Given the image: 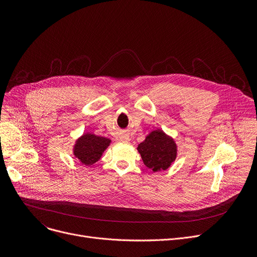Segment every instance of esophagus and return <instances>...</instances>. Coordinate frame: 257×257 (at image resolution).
<instances>
[{
    "instance_id": "obj_1",
    "label": "esophagus",
    "mask_w": 257,
    "mask_h": 257,
    "mask_svg": "<svg viewBox=\"0 0 257 257\" xmlns=\"http://www.w3.org/2000/svg\"><path fill=\"white\" fill-rule=\"evenodd\" d=\"M120 140H121L122 142H124V143H128V142L130 141V139H129L128 136H123V137L120 138Z\"/></svg>"
}]
</instances>
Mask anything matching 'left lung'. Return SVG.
Returning a JSON list of instances; mask_svg holds the SVG:
<instances>
[{"label": "left lung", "mask_w": 257, "mask_h": 257, "mask_svg": "<svg viewBox=\"0 0 257 257\" xmlns=\"http://www.w3.org/2000/svg\"><path fill=\"white\" fill-rule=\"evenodd\" d=\"M137 151L143 164L156 173L171 167L177 158L178 149L173 137L162 129H156L138 144Z\"/></svg>", "instance_id": "8db88e82"}]
</instances>
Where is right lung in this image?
I'll return each mask as SVG.
<instances>
[{
  "label": "right lung",
  "instance_id": "add662e5",
  "mask_svg": "<svg viewBox=\"0 0 257 257\" xmlns=\"http://www.w3.org/2000/svg\"><path fill=\"white\" fill-rule=\"evenodd\" d=\"M111 142V139L95 135L92 132L83 133L73 146V156L82 165L91 166L100 160Z\"/></svg>",
  "mask_w": 257,
  "mask_h": 257
}]
</instances>
